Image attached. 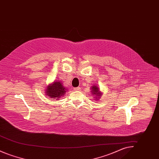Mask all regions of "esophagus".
I'll return each instance as SVG.
<instances>
[{
  "instance_id": "esophagus-1",
  "label": "esophagus",
  "mask_w": 159,
  "mask_h": 159,
  "mask_svg": "<svg viewBox=\"0 0 159 159\" xmlns=\"http://www.w3.org/2000/svg\"><path fill=\"white\" fill-rule=\"evenodd\" d=\"M74 90L76 91H80V87L75 88H74Z\"/></svg>"
}]
</instances>
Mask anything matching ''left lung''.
<instances>
[{"label": "left lung", "mask_w": 159, "mask_h": 159, "mask_svg": "<svg viewBox=\"0 0 159 159\" xmlns=\"http://www.w3.org/2000/svg\"><path fill=\"white\" fill-rule=\"evenodd\" d=\"M91 92H92V93L95 96L94 97L95 98V99L96 100H98V98H101V96H102V93L101 92L99 88H98L97 85H93L92 86Z\"/></svg>", "instance_id": "left-lung-1"}]
</instances>
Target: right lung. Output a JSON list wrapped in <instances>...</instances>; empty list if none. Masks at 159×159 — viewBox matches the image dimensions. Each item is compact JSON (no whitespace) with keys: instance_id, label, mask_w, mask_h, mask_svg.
<instances>
[{"instance_id":"1","label":"right lung","mask_w":159,"mask_h":159,"mask_svg":"<svg viewBox=\"0 0 159 159\" xmlns=\"http://www.w3.org/2000/svg\"><path fill=\"white\" fill-rule=\"evenodd\" d=\"M68 91L60 81H55L53 83L49 84L46 89V95L52 99L60 98L61 97Z\"/></svg>"}]
</instances>
